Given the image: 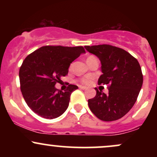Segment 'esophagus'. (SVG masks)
Wrapping results in <instances>:
<instances>
[{
    "mask_svg": "<svg viewBox=\"0 0 157 157\" xmlns=\"http://www.w3.org/2000/svg\"><path fill=\"white\" fill-rule=\"evenodd\" d=\"M79 88H80V89H82V90H86V89H87V88L85 87V86H79Z\"/></svg>",
    "mask_w": 157,
    "mask_h": 157,
    "instance_id": "1",
    "label": "esophagus"
}]
</instances>
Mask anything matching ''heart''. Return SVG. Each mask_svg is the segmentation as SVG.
<instances>
[{
	"instance_id": "heart-1",
	"label": "heart",
	"mask_w": 157,
	"mask_h": 157,
	"mask_svg": "<svg viewBox=\"0 0 157 157\" xmlns=\"http://www.w3.org/2000/svg\"><path fill=\"white\" fill-rule=\"evenodd\" d=\"M94 58H95V57H94V56H89V57H88L87 60H86V62L88 63L89 61L93 60V59H94ZM81 82H82V83H84V84H88V83H89V80H88V79H86V78H83V79H82V80H81Z\"/></svg>"
}]
</instances>
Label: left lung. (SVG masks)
Returning a JSON list of instances; mask_svg holds the SVG:
<instances>
[{"mask_svg": "<svg viewBox=\"0 0 157 157\" xmlns=\"http://www.w3.org/2000/svg\"><path fill=\"white\" fill-rule=\"evenodd\" d=\"M101 63L102 75L99 85H109L105 94L97 89V94L89 100V109L102 121H114L128 112L134 105L141 90L143 76L136 58L122 48L110 46H86Z\"/></svg>", "mask_w": 157, "mask_h": 157, "instance_id": "8db88e82", "label": "left lung"}]
</instances>
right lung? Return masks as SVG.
<instances>
[{
	"mask_svg": "<svg viewBox=\"0 0 157 157\" xmlns=\"http://www.w3.org/2000/svg\"><path fill=\"white\" fill-rule=\"evenodd\" d=\"M84 53L82 46H46L25 58L19 71L21 90L34 112L41 117L55 119L66 111L71 94L78 87L69 85L62 91L55 84L67 75L71 63Z\"/></svg>",
	"mask_w": 157,
	"mask_h": 157,
	"instance_id": "right-lung-1",
	"label": "right lung"
}]
</instances>
